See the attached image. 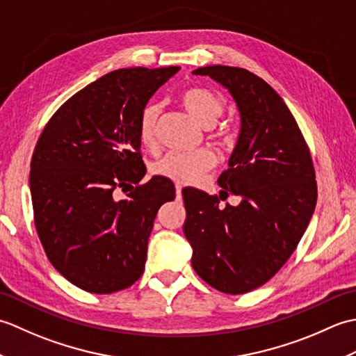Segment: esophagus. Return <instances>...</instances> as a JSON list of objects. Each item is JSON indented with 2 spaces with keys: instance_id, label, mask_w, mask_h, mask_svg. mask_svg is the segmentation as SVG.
I'll return each instance as SVG.
<instances>
[{
  "instance_id": "34e87169",
  "label": "esophagus",
  "mask_w": 356,
  "mask_h": 356,
  "mask_svg": "<svg viewBox=\"0 0 356 356\" xmlns=\"http://www.w3.org/2000/svg\"><path fill=\"white\" fill-rule=\"evenodd\" d=\"M176 194L177 199H180V195H182V185H176Z\"/></svg>"
}]
</instances>
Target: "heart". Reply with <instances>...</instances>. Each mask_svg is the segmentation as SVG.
Listing matches in <instances>:
<instances>
[{
    "label": "heart",
    "mask_w": 356,
    "mask_h": 356,
    "mask_svg": "<svg viewBox=\"0 0 356 356\" xmlns=\"http://www.w3.org/2000/svg\"><path fill=\"white\" fill-rule=\"evenodd\" d=\"M180 101H182L184 107L194 118L195 122H199L203 128L214 127L225 113V102L222 97L207 88H186L180 95ZM159 115H161V104L157 102H149L142 108L138 125L139 140L142 142V145L151 147L154 143ZM216 138L222 145L231 142V134L226 131L217 133ZM214 163L216 156L213 151L202 148L191 154H165L153 163L151 171L156 176L172 180L179 185H191L199 182L203 174L213 168Z\"/></svg>",
    "instance_id": "heart-1"
}]
</instances>
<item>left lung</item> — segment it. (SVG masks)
Wrapping results in <instances>:
<instances>
[{
  "instance_id": "obj_1",
  "label": "left lung",
  "mask_w": 356,
  "mask_h": 356,
  "mask_svg": "<svg viewBox=\"0 0 356 356\" xmlns=\"http://www.w3.org/2000/svg\"><path fill=\"white\" fill-rule=\"evenodd\" d=\"M193 73L228 90L241 125L229 168L217 180L220 194L182 191L184 232L197 275L220 292L245 293L277 274L311 222L316 205L312 157L291 110L268 82L228 65ZM229 193L239 195V205L218 207Z\"/></svg>"
}]
</instances>
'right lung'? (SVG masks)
Returning a JSON list of instances; mask_svg holds the SVG:
<instances>
[{"mask_svg":"<svg viewBox=\"0 0 356 356\" xmlns=\"http://www.w3.org/2000/svg\"><path fill=\"white\" fill-rule=\"evenodd\" d=\"M179 70L105 74L65 101L38 139L30 162L38 237L53 268L87 292L138 282L157 211L176 197L168 179L139 185L147 168L138 125L149 97ZM119 187L131 191L124 201L114 199Z\"/></svg>","mask_w":356,"mask_h":356,"instance_id":"right-lung-1","label":"right lung"}]
</instances>
